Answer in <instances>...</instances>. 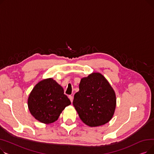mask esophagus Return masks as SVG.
Returning <instances> with one entry per match:
<instances>
[{"instance_id": "1", "label": "esophagus", "mask_w": 154, "mask_h": 154, "mask_svg": "<svg viewBox=\"0 0 154 154\" xmlns=\"http://www.w3.org/2000/svg\"><path fill=\"white\" fill-rule=\"evenodd\" d=\"M69 98L71 102H73V99H74V97H73V96L72 95H69Z\"/></svg>"}]
</instances>
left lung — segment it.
Returning a JSON list of instances; mask_svg holds the SVG:
<instances>
[{
	"label": "left lung",
	"mask_w": 154,
	"mask_h": 154,
	"mask_svg": "<svg viewBox=\"0 0 154 154\" xmlns=\"http://www.w3.org/2000/svg\"><path fill=\"white\" fill-rule=\"evenodd\" d=\"M73 105L84 124L100 126L109 122L114 114L116 93L103 75L94 72L80 80Z\"/></svg>",
	"instance_id": "left-lung-1"
}]
</instances>
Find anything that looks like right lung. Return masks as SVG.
Listing matches in <instances>:
<instances>
[{"instance_id": "right-lung-1", "label": "right lung", "mask_w": 154, "mask_h": 154, "mask_svg": "<svg viewBox=\"0 0 154 154\" xmlns=\"http://www.w3.org/2000/svg\"><path fill=\"white\" fill-rule=\"evenodd\" d=\"M27 103L30 114L46 124L57 120L62 110L71 103L63 88L52 78L44 79L35 85Z\"/></svg>"}]
</instances>
